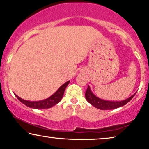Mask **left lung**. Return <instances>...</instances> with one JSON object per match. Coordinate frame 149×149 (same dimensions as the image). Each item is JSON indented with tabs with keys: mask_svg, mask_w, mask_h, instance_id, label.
<instances>
[{
	"mask_svg": "<svg viewBox=\"0 0 149 149\" xmlns=\"http://www.w3.org/2000/svg\"><path fill=\"white\" fill-rule=\"evenodd\" d=\"M135 94H134L132 96L129 97L127 100L119 101V102L118 101H117V102H116V101L115 102L114 101H107L102 100V99L95 96L92 92L90 86L88 85V89L85 92V98H86L87 101L89 103L91 104L92 106H94L97 109H101V110H111V109H117V108L125 105L134 97Z\"/></svg>",
	"mask_w": 149,
	"mask_h": 149,
	"instance_id": "left-lung-1",
	"label": "left lung"
}]
</instances>
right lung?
I'll return each mask as SVG.
<instances>
[{"label":"right lung","instance_id":"obj_1","mask_svg":"<svg viewBox=\"0 0 149 149\" xmlns=\"http://www.w3.org/2000/svg\"><path fill=\"white\" fill-rule=\"evenodd\" d=\"M70 83V80L68 82L65 83L64 84H63L58 89V90L55 93H54L52 96H50L49 98L45 99V100H41V101H36V102H31V101H27L24 100L23 99L20 98L19 97H18L17 95H15V96L17 97V98L22 103L25 104L26 106H27L28 107L33 108V109H49V108L52 107L53 106L56 105V104L59 103V102L62 99L63 95H64V90L66 89V86L69 85Z\"/></svg>","mask_w":149,"mask_h":149}]
</instances>
